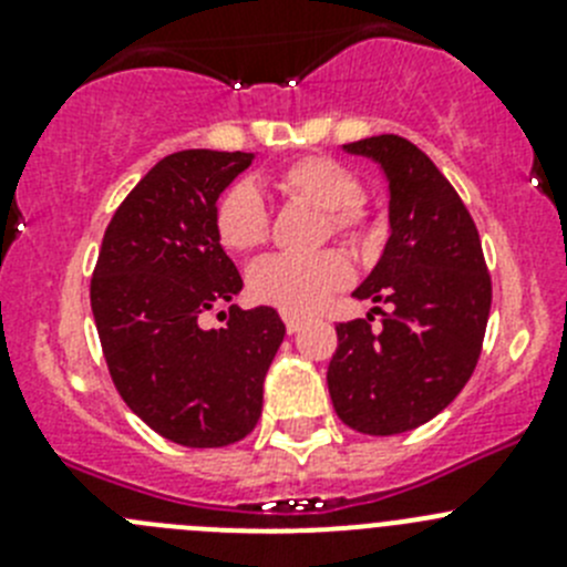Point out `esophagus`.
<instances>
[{
    "mask_svg": "<svg viewBox=\"0 0 567 567\" xmlns=\"http://www.w3.org/2000/svg\"><path fill=\"white\" fill-rule=\"evenodd\" d=\"M284 323H287V332L292 334V332H298L300 327H303V318H300V315H295V312H284Z\"/></svg>",
    "mask_w": 567,
    "mask_h": 567,
    "instance_id": "1",
    "label": "esophagus"
}]
</instances>
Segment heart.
Wrapping results in <instances>:
<instances>
[{"mask_svg": "<svg viewBox=\"0 0 567 567\" xmlns=\"http://www.w3.org/2000/svg\"><path fill=\"white\" fill-rule=\"evenodd\" d=\"M272 184L284 198L309 204L327 213V233L349 240L363 238L365 213L360 207L363 184L343 164L307 155L272 175ZM215 235L229 252H249L267 240L269 213L258 189L249 182L227 187L215 204ZM352 278V267L340 252H318L307 258L269 255L249 269V295L260 303L284 312H312L334 289Z\"/></svg>", "mask_w": 567, "mask_h": 567, "instance_id": "1", "label": "heart"}]
</instances>
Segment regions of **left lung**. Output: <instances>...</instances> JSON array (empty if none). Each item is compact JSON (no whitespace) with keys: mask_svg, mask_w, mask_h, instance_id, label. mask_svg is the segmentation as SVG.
<instances>
[{"mask_svg":"<svg viewBox=\"0 0 567 567\" xmlns=\"http://www.w3.org/2000/svg\"><path fill=\"white\" fill-rule=\"evenodd\" d=\"M389 178V227L378 267L354 289L385 303L384 327L338 323L329 394L349 429L372 437L412 432L437 417L468 383L491 312L483 244L457 189L420 147L400 135L343 144Z\"/></svg>","mask_w":567,"mask_h":567,"instance_id":"8db88e82","label":"left lung"}]
</instances>
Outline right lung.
<instances>
[{"label":"right lung","mask_w":567,"mask_h":567,"mask_svg":"<svg viewBox=\"0 0 567 567\" xmlns=\"http://www.w3.org/2000/svg\"><path fill=\"white\" fill-rule=\"evenodd\" d=\"M249 164L252 153L218 150L162 158L115 209L90 280L115 389L155 434L187 449H221L252 432L287 334L272 307H229L227 327H198L202 312L244 287L213 215Z\"/></svg>","instance_id":"add662e5"}]
</instances>
